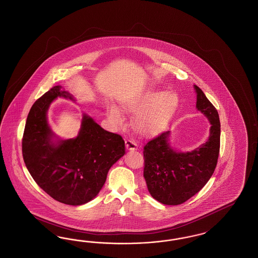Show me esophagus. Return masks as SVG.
<instances>
[{
    "label": "esophagus",
    "mask_w": 258,
    "mask_h": 258,
    "mask_svg": "<svg viewBox=\"0 0 258 258\" xmlns=\"http://www.w3.org/2000/svg\"><path fill=\"white\" fill-rule=\"evenodd\" d=\"M125 148L127 151H136L138 149V145L134 140L127 139L125 140Z\"/></svg>",
    "instance_id": "1"
}]
</instances>
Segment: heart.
Listing matches in <instances>:
<instances>
[{
	"label": "heart",
	"mask_w": 258,
	"mask_h": 258,
	"mask_svg": "<svg viewBox=\"0 0 258 258\" xmlns=\"http://www.w3.org/2000/svg\"><path fill=\"white\" fill-rule=\"evenodd\" d=\"M179 102V96L173 91H148L130 106L138 111L135 118L136 127L145 134H153L164 130L176 112ZM109 118L115 124L123 122V116L115 107L110 109Z\"/></svg>",
	"instance_id": "heart-1"
}]
</instances>
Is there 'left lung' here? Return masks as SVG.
Returning a JSON list of instances; mask_svg holds the SVG:
<instances>
[{
  "label": "left lung",
  "instance_id": "8db88e82",
  "mask_svg": "<svg viewBox=\"0 0 258 258\" xmlns=\"http://www.w3.org/2000/svg\"><path fill=\"white\" fill-rule=\"evenodd\" d=\"M196 107L211 122L208 141L194 151L177 152L169 143L170 132L144 147V178L151 196L165 205H179L196 195L212 177L220 150V121L213 104L195 86Z\"/></svg>",
  "mask_w": 258,
  "mask_h": 258
}]
</instances>
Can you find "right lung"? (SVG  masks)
<instances>
[{"label": "right lung", "instance_id": "1", "mask_svg": "<svg viewBox=\"0 0 258 258\" xmlns=\"http://www.w3.org/2000/svg\"><path fill=\"white\" fill-rule=\"evenodd\" d=\"M57 97L72 99L61 86H55L30 108L22 140L23 157L30 175L48 196L63 204H86L97 196L110 167L124 155V139L84 114L76 138L54 142L46 111Z\"/></svg>", "mask_w": 258, "mask_h": 258}]
</instances>
